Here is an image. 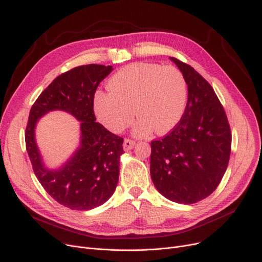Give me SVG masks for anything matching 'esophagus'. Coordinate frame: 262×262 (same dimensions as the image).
Segmentation results:
<instances>
[{
  "label": "esophagus",
  "mask_w": 262,
  "mask_h": 262,
  "mask_svg": "<svg viewBox=\"0 0 262 262\" xmlns=\"http://www.w3.org/2000/svg\"><path fill=\"white\" fill-rule=\"evenodd\" d=\"M135 146V141L132 139H125L123 143V148L124 150H129Z\"/></svg>",
  "instance_id": "34e87169"
}]
</instances>
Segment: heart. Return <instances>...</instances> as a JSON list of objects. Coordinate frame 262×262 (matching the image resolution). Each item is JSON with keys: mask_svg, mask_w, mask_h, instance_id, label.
Masks as SVG:
<instances>
[{"mask_svg": "<svg viewBox=\"0 0 262 262\" xmlns=\"http://www.w3.org/2000/svg\"><path fill=\"white\" fill-rule=\"evenodd\" d=\"M108 92L94 96V113L105 127L121 133L139 118L134 133L148 136L154 129L166 134L181 121L187 103V84L173 66L135 62L109 78Z\"/></svg>", "mask_w": 262, "mask_h": 262, "instance_id": "1", "label": "heart"}]
</instances>
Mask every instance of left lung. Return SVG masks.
<instances>
[{
    "instance_id": "left-lung-1",
    "label": "left lung",
    "mask_w": 262,
    "mask_h": 262,
    "mask_svg": "<svg viewBox=\"0 0 262 262\" xmlns=\"http://www.w3.org/2000/svg\"><path fill=\"white\" fill-rule=\"evenodd\" d=\"M188 85L181 121L150 142V177L170 201L194 204L210 195L227 169L231 134L225 110L210 86L191 66L171 57Z\"/></svg>"
}]
</instances>
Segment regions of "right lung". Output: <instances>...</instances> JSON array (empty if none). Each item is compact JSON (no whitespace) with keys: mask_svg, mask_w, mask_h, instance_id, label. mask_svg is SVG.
<instances>
[{"mask_svg":"<svg viewBox=\"0 0 262 262\" xmlns=\"http://www.w3.org/2000/svg\"><path fill=\"white\" fill-rule=\"evenodd\" d=\"M113 70L94 63L73 68L55 78L31 108L25 145L34 173L48 193L70 209L89 210L104 204L119 181L123 138L95 122L93 112L95 91ZM57 108L81 121V146L63 167L48 170L34 141V127L39 117Z\"/></svg>","mask_w":262,"mask_h":262,"instance_id":"add662e5","label":"right lung"}]
</instances>
